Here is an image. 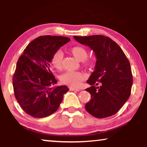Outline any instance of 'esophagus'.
<instances>
[{"instance_id": "obj_1", "label": "esophagus", "mask_w": 147, "mask_h": 147, "mask_svg": "<svg viewBox=\"0 0 147 147\" xmlns=\"http://www.w3.org/2000/svg\"><path fill=\"white\" fill-rule=\"evenodd\" d=\"M69 89H70L71 91H80V89L78 88H73V87H70V88H69Z\"/></svg>"}]
</instances>
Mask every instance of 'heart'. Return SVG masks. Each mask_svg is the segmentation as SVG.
<instances>
[{
	"mask_svg": "<svg viewBox=\"0 0 147 147\" xmlns=\"http://www.w3.org/2000/svg\"><path fill=\"white\" fill-rule=\"evenodd\" d=\"M70 53L73 54L77 60L82 61L83 63L88 65L91 63V61L87 58V50L81 46H74L69 49ZM63 54L60 51H57L52 56L51 63L56 69H61L62 67ZM86 78V74L80 71H67L61 74L60 80L63 84L71 87H78Z\"/></svg>",
	"mask_w": 147,
	"mask_h": 147,
	"instance_id": "heart-1",
	"label": "heart"
}]
</instances>
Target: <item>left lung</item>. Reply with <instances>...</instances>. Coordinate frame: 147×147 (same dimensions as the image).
<instances>
[{
    "mask_svg": "<svg viewBox=\"0 0 147 147\" xmlns=\"http://www.w3.org/2000/svg\"><path fill=\"white\" fill-rule=\"evenodd\" d=\"M74 38L89 47L96 59L94 71L87 81L91 86L86 91L91 95L85 106L86 111L99 119L114 115L130 95L133 78L130 62L121 47L108 37L95 35ZM98 84L100 86L95 87Z\"/></svg>",
    "mask_w": 147,
    "mask_h": 147,
    "instance_id": "obj_1",
    "label": "left lung"
}]
</instances>
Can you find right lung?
I'll return each mask as SVG.
<instances>
[{"instance_id":"add662e5","label":"right lung","mask_w":147,"mask_h":147,"mask_svg":"<svg viewBox=\"0 0 147 147\" xmlns=\"http://www.w3.org/2000/svg\"><path fill=\"white\" fill-rule=\"evenodd\" d=\"M67 37H38L26 47L17 61L13 77L15 96L21 108L33 117L43 118L58 109L65 86H54L57 80L51 70L53 54L70 41Z\"/></svg>"}]
</instances>
